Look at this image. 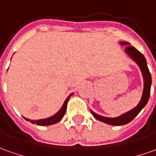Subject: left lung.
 I'll use <instances>...</instances> for the list:
<instances>
[{
  "label": "left lung",
  "mask_w": 156,
  "mask_h": 156,
  "mask_svg": "<svg viewBox=\"0 0 156 156\" xmlns=\"http://www.w3.org/2000/svg\"><path fill=\"white\" fill-rule=\"evenodd\" d=\"M121 44H127V42H121ZM126 52L139 66L141 71H142V73H143V76H144V93H143L142 99H141L140 102L138 103V105L136 106L135 108H133L131 111H129L128 113L123 114L119 117H117V118H106V117H102V116H100V115L91 112L92 115L96 119L104 123H107L108 125H112V126H123V125H126L127 123L131 122V120L140 113L141 110L144 108L145 105L147 104V102L149 101V96H150V87H151L152 81H151V75H150L149 70L148 68L145 57L143 55L142 53H140L133 46L126 47Z\"/></svg>",
  "instance_id": "left-lung-1"
}]
</instances>
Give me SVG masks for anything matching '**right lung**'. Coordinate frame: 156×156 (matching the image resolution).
<instances>
[{
	"label": "right lung",
	"mask_w": 156,
	"mask_h": 156,
	"mask_svg": "<svg viewBox=\"0 0 156 156\" xmlns=\"http://www.w3.org/2000/svg\"><path fill=\"white\" fill-rule=\"evenodd\" d=\"M72 95H70L66 100L65 101L64 104L62 106V108H60V110L56 114H55L54 116H52L50 118L44 119H38V120H31V119H25L26 120H29L31 123L33 124H37V126H50V125H54V124H56L60 121L61 119L63 118L65 113H66V105H67V101L69 100L70 96Z\"/></svg>",
	"instance_id": "add662e5"
}]
</instances>
